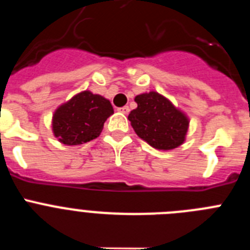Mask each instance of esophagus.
<instances>
[{
	"label": "esophagus",
	"mask_w": 250,
	"mask_h": 250,
	"mask_svg": "<svg viewBox=\"0 0 250 250\" xmlns=\"http://www.w3.org/2000/svg\"><path fill=\"white\" fill-rule=\"evenodd\" d=\"M118 111L123 112V114H129L130 109H129V106H123V107H119Z\"/></svg>",
	"instance_id": "1"
}]
</instances>
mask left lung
Returning <instances> with one entry per match:
<instances>
[{"label":"left lung","instance_id":"left-lung-1","mask_svg":"<svg viewBox=\"0 0 250 250\" xmlns=\"http://www.w3.org/2000/svg\"><path fill=\"white\" fill-rule=\"evenodd\" d=\"M138 107L129 114L136 135L158 150H173L185 141L189 118L156 91L135 96Z\"/></svg>","mask_w":250,"mask_h":250}]
</instances>
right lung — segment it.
Returning <instances> with one entry per match:
<instances>
[{
	"mask_svg": "<svg viewBox=\"0 0 250 250\" xmlns=\"http://www.w3.org/2000/svg\"><path fill=\"white\" fill-rule=\"evenodd\" d=\"M112 114L114 109L107 99L85 90L55 110L52 132L68 146L85 144L100 135L104 123Z\"/></svg>",
	"mask_w": 250,
	"mask_h": 250,
	"instance_id": "right-lung-1",
	"label": "right lung"
}]
</instances>
